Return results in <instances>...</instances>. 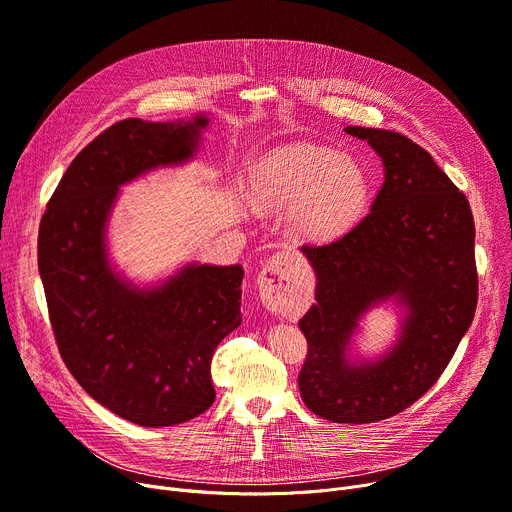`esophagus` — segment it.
Segmentation results:
<instances>
[{
    "label": "esophagus",
    "instance_id": "obj_1",
    "mask_svg": "<svg viewBox=\"0 0 512 512\" xmlns=\"http://www.w3.org/2000/svg\"><path fill=\"white\" fill-rule=\"evenodd\" d=\"M259 294L270 309H284L292 301V261L284 253L265 263L259 276Z\"/></svg>",
    "mask_w": 512,
    "mask_h": 512
}]
</instances>
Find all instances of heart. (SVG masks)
<instances>
[{
	"label": "heart",
	"mask_w": 512,
	"mask_h": 512,
	"mask_svg": "<svg viewBox=\"0 0 512 512\" xmlns=\"http://www.w3.org/2000/svg\"><path fill=\"white\" fill-rule=\"evenodd\" d=\"M257 193L267 203L294 205V222L303 234L330 238L346 232L367 211L371 180L355 157L299 143L263 161Z\"/></svg>",
	"instance_id": "1"
}]
</instances>
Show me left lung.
<instances>
[{"mask_svg": "<svg viewBox=\"0 0 512 512\" xmlns=\"http://www.w3.org/2000/svg\"><path fill=\"white\" fill-rule=\"evenodd\" d=\"M384 161L386 180L369 213L324 245H303L317 290L299 321L307 357L299 390L309 411L334 423H373L409 409L432 388L469 330L477 307L475 224L467 197L405 134L346 126ZM410 307L393 353L351 368L343 346L373 302Z\"/></svg>", "mask_w": 512, "mask_h": 512, "instance_id": "obj_1", "label": "left lung"}]
</instances>
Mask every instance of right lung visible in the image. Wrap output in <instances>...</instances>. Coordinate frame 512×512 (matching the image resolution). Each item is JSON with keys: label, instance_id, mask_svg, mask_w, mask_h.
<instances>
[{"label": "right lung", "instance_id": "1", "mask_svg": "<svg viewBox=\"0 0 512 512\" xmlns=\"http://www.w3.org/2000/svg\"><path fill=\"white\" fill-rule=\"evenodd\" d=\"M193 122L128 118L80 151L47 201L39 274L62 361L103 407L143 427H168L215 400L211 357L240 326V265H188L155 290H134L107 265L103 228L118 186L193 155Z\"/></svg>", "mask_w": 512, "mask_h": 512}]
</instances>
